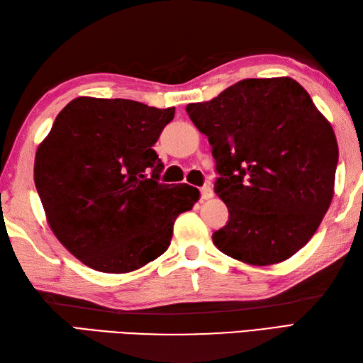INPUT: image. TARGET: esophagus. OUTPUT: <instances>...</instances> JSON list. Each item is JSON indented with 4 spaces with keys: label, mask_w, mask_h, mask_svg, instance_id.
I'll use <instances>...</instances> for the list:
<instances>
[{
    "label": "esophagus",
    "mask_w": 363,
    "mask_h": 363,
    "mask_svg": "<svg viewBox=\"0 0 363 363\" xmlns=\"http://www.w3.org/2000/svg\"><path fill=\"white\" fill-rule=\"evenodd\" d=\"M213 196V190L211 186H204L201 187V198L203 199H211Z\"/></svg>",
    "instance_id": "obj_1"
}]
</instances>
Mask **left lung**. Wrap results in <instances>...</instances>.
<instances>
[{"label":"left lung","instance_id":"obj_1","mask_svg":"<svg viewBox=\"0 0 363 363\" xmlns=\"http://www.w3.org/2000/svg\"><path fill=\"white\" fill-rule=\"evenodd\" d=\"M209 138L217 194L229 211L213 245L250 265H273L311 240L334 196V129L291 78L243 79L186 107Z\"/></svg>","mask_w":363,"mask_h":363}]
</instances>
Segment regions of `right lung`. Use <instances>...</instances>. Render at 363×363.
I'll return each instance as SVG.
<instances>
[{
	"instance_id": "right-lung-1",
	"label": "right lung",
	"mask_w": 363,
	"mask_h": 363,
	"mask_svg": "<svg viewBox=\"0 0 363 363\" xmlns=\"http://www.w3.org/2000/svg\"><path fill=\"white\" fill-rule=\"evenodd\" d=\"M173 118L174 107L79 96L54 120L34 181L54 235L84 265L129 273L157 259L199 199L189 184L159 182L152 145Z\"/></svg>"
}]
</instances>
